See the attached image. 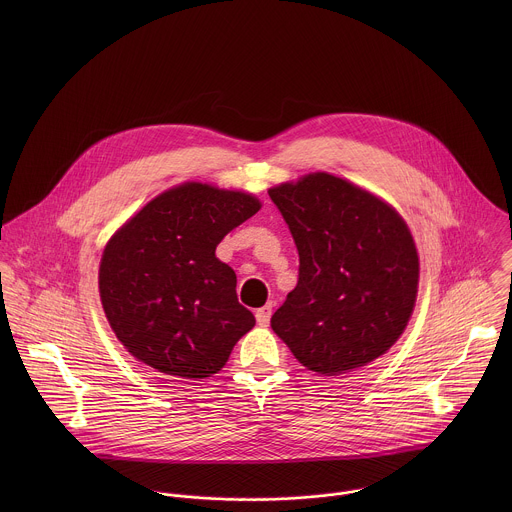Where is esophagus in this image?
I'll list each match as a JSON object with an SVG mask.
<instances>
[{
  "label": "esophagus",
  "mask_w": 512,
  "mask_h": 512,
  "mask_svg": "<svg viewBox=\"0 0 512 512\" xmlns=\"http://www.w3.org/2000/svg\"><path fill=\"white\" fill-rule=\"evenodd\" d=\"M270 317H272V307H270V305H264V307H260V309L256 311V321H258V325H262V327H266V325L270 323Z\"/></svg>",
  "instance_id": "obj_1"
}]
</instances>
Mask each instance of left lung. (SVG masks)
<instances>
[{"label": "left lung", "instance_id": "1", "mask_svg": "<svg viewBox=\"0 0 512 512\" xmlns=\"http://www.w3.org/2000/svg\"><path fill=\"white\" fill-rule=\"evenodd\" d=\"M268 195L299 254L297 286L272 315L274 333L323 376L384 355L416 305L420 260L408 224L382 199L329 173Z\"/></svg>", "mask_w": 512, "mask_h": 512}]
</instances>
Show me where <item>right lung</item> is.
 <instances>
[{
  "label": "right lung",
  "mask_w": 512,
  "mask_h": 512,
  "mask_svg": "<svg viewBox=\"0 0 512 512\" xmlns=\"http://www.w3.org/2000/svg\"><path fill=\"white\" fill-rule=\"evenodd\" d=\"M258 211L250 193L183 183L149 201L110 238L98 288L128 353L191 380L226 365L256 319L238 303L236 274L215 250Z\"/></svg>",
  "instance_id": "obj_1"
}]
</instances>
